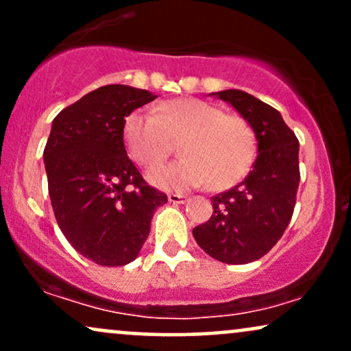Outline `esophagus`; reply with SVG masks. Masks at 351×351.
<instances>
[{"instance_id":"esophagus-1","label":"esophagus","mask_w":351,"mask_h":351,"mask_svg":"<svg viewBox=\"0 0 351 351\" xmlns=\"http://www.w3.org/2000/svg\"><path fill=\"white\" fill-rule=\"evenodd\" d=\"M168 199H170V203L173 204H184L188 201V196L180 195V193H170V195H168Z\"/></svg>"}]
</instances>
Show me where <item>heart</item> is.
I'll use <instances>...</instances> for the list:
<instances>
[{"mask_svg":"<svg viewBox=\"0 0 351 351\" xmlns=\"http://www.w3.org/2000/svg\"><path fill=\"white\" fill-rule=\"evenodd\" d=\"M122 138L127 155L138 167L152 168L180 142L178 162L148 173L155 186L189 189L209 183L221 191L243 180L256 156V134L241 115L199 99H176L158 104L152 112L135 110L123 120Z\"/></svg>","mask_w":351,"mask_h":351,"instance_id":"obj_1","label":"heart"}]
</instances>
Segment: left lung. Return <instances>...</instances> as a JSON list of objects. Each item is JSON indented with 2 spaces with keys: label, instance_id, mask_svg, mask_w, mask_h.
I'll return each mask as SVG.
<instances>
[{
  "label": "left lung",
  "instance_id": "8db88e82",
  "mask_svg": "<svg viewBox=\"0 0 351 351\" xmlns=\"http://www.w3.org/2000/svg\"><path fill=\"white\" fill-rule=\"evenodd\" d=\"M252 125L257 158L243 183L213 196V216L193 229L216 261L247 264L265 256L291 223L299 189V140L279 110L247 92H216Z\"/></svg>",
  "mask_w": 351,
  "mask_h": 351
}]
</instances>
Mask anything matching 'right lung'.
Segmentation results:
<instances>
[{
  "label": "right lung",
  "instance_id": "add662e5",
  "mask_svg": "<svg viewBox=\"0 0 351 351\" xmlns=\"http://www.w3.org/2000/svg\"><path fill=\"white\" fill-rule=\"evenodd\" d=\"M155 99L112 84L88 92L52 122L44 163L56 221L72 247L99 265L132 263L156 208L168 201L143 180L122 138L125 117Z\"/></svg>",
  "mask_w": 351,
  "mask_h": 351
}]
</instances>
